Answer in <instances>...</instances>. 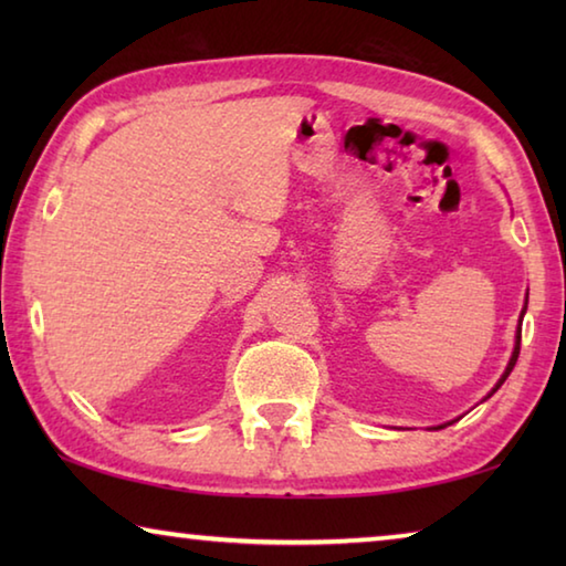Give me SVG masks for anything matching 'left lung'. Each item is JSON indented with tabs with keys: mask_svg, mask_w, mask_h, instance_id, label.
I'll return each instance as SVG.
<instances>
[{
	"mask_svg": "<svg viewBox=\"0 0 566 566\" xmlns=\"http://www.w3.org/2000/svg\"><path fill=\"white\" fill-rule=\"evenodd\" d=\"M520 342H522V329H516V344H514L512 359H510V364H506V371H504V375H502V379H500V381H496V387H494L492 391H496V389H500V387L504 385V379H506V377H510V371L514 369V364H516V357H520Z\"/></svg>",
	"mask_w": 566,
	"mask_h": 566,
	"instance_id": "1",
	"label": "left lung"
}]
</instances>
